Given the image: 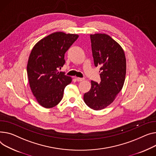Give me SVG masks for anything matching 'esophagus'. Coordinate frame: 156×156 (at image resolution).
<instances>
[{"instance_id":"esophagus-1","label":"esophagus","mask_w":156,"mask_h":156,"mask_svg":"<svg viewBox=\"0 0 156 156\" xmlns=\"http://www.w3.org/2000/svg\"><path fill=\"white\" fill-rule=\"evenodd\" d=\"M76 80L78 81H84V78H78V77H77L76 78Z\"/></svg>"}]
</instances>
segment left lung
I'll return each instance as SVG.
<instances>
[{"mask_svg":"<svg viewBox=\"0 0 156 156\" xmlns=\"http://www.w3.org/2000/svg\"><path fill=\"white\" fill-rule=\"evenodd\" d=\"M95 66H101L100 83L91 81V88L84 94L88 107L100 110L114 101L121 91L126 75L125 53L115 40L106 34L90 35Z\"/></svg>","mask_w":156,"mask_h":156,"instance_id":"8db88e82","label":"left lung"}]
</instances>
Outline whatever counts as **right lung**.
Returning <instances> with one entry per match:
<instances>
[{
	"label": "right lung",
	"instance_id": "obj_1",
	"mask_svg": "<svg viewBox=\"0 0 156 156\" xmlns=\"http://www.w3.org/2000/svg\"><path fill=\"white\" fill-rule=\"evenodd\" d=\"M78 37L74 34L52 33L38 41L30 52L27 65L29 85L39 104L44 108L57 105L72 81L58 69L65 65V54Z\"/></svg>",
	"mask_w": 156,
	"mask_h": 156
}]
</instances>
